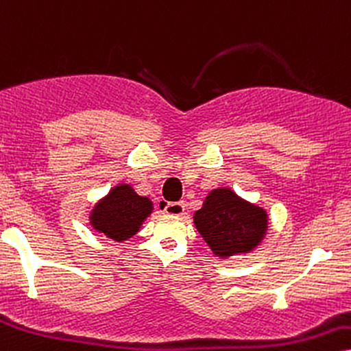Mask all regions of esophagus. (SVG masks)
Here are the masks:
<instances>
[{
  "label": "esophagus",
  "mask_w": 351,
  "mask_h": 351,
  "mask_svg": "<svg viewBox=\"0 0 351 351\" xmlns=\"http://www.w3.org/2000/svg\"><path fill=\"white\" fill-rule=\"evenodd\" d=\"M164 213L171 215V216H180L184 215L185 211V205L184 202H174V203H166V205L162 206Z\"/></svg>",
  "instance_id": "esophagus-1"
}]
</instances>
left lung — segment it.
Wrapping results in <instances>:
<instances>
[{
	"mask_svg": "<svg viewBox=\"0 0 351 351\" xmlns=\"http://www.w3.org/2000/svg\"><path fill=\"white\" fill-rule=\"evenodd\" d=\"M193 223L213 254L221 258L257 247L268 224L265 210L226 187L211 190Z\"/></svg>",
	"mask_w": 351,
	"mask_h": 351,
	"instance_id": "left-lung-1",
	"label": "left lung"
}]
</instances>
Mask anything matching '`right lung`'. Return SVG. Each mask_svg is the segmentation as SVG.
Returning <instances> with one entry per match:
<instances>
[{
    "label": "right lung",
    "instance_id": "right-lung-1",
    "mask_svg": "<svg viewBox=\"0 0 351 351\" xmlns=\"http://www.w3.org/2000/svg\"><path fill=\"white\" fill-rule=\"evenodd\" d=\"M153 211L149 198L138 195L128 184H120L104 197L90 211V224L110 239L122 242L140 231V226Z\"/></svg>",
    "mask_w": 351,
    "mask_h": 351
}]
</instances>
